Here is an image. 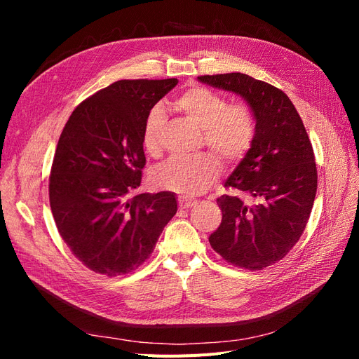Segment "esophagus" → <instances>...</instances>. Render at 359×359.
I'll use <instances>...</instances> for the list:
<instances>
[{
  "instance_id": "esophagus-1",
  "label": "esophagus",
  "mask_w": 359,
  "mask_h": 359,
  "mask_svg": "<svg viewBox=\"0 0 359 359\" xmlns=\"http://www.w3.org/2000/svg\"><path fill=\"white\" fill-rule=\"evenodd\" d=\"M194 203H196V202H194L193 199H187V198H184V196L178 198V205H180V208H181V210L191 208V206H193Z\"/></svg>"
}]
</instances>
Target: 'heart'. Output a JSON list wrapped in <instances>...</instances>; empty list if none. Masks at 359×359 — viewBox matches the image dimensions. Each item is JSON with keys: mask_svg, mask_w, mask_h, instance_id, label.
<instances>
[{"mask_svg": "<svg viewBox=\"0 0 359 359\" xmlns=\"http://www.w3.org/2000/svg\"><path fill=\"white\" fill-rule=\"evenodd\" d=\"M173 104L189 121L203 130L205 144L226 161L241 160L252 147L256 124L245 104H227L223 94L199 85L182 91ZM165 124V111L161 106H154L144 123L142 144L147 153L154 156L160 151ZM220 172L219 158L203 153L190 158H169L153 170L151 180L158 189L196 196L212 186Z\"/></svg>", "mask_w": 359, "mask_h": 359, "instance_id": "obj_1", "label": "heart"}]
</instances>
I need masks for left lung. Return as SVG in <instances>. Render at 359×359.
I'll list each match as a JSON object with an SVG mask.
<instances>
[{
  "label": "left lung",
  "instance_id": "8db88e82",
  "mask_svg": "<svg viewBox=\"0 0 359 359\" xmlns=\"http://www.w3.org/2000/svg\"><path fill=\"white\" fill-rule=\"evenodd\" d=\"M198 79L243 97L256 119L253 144L224 182L253 202L217 199L223 217L210 244L235 266L262 269L283 259L307 226L318 189L311 142L295 106L276 86L244 73Z\"/></svg>",
  "mask_w": 359,
  "mask_h": 359
}]
</instances>
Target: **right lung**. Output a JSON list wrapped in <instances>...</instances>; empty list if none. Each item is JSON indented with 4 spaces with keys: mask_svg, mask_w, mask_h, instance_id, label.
Returning a JSON list of instances; mask_svg holds the SVG:
<instances>
[{
    "mask_svg": "<svg viewBox=\"0 0 359 359\" xmlns=\"http://www.w3.org/2000/svg\"><path fill=\"white\" fill-rule=\"evenodd\" d=\"M178 79H124L83 100L64 127L49 178L53 220L94 273H132L153 253L178 205L175 193H140L148 112Z\"/></svg>",
    "mask_w": 359,
    "mask_h": 359,
    "instance_id": "obj_1",
    "label": "right lung"
}]
</instances>
